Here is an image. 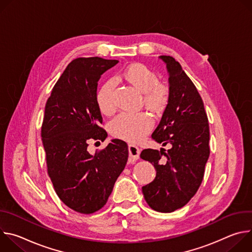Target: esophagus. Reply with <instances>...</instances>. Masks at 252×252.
Instances as JSON below:
<instances>
[{
	"mask_svg": "<svg viewBox=\"0 0 252 252\" xmlns=\"http://www.w3.org/2000/svg\"><path fill=\"white\" fill-rule=\"evenodd\" d=\"M140 150L134 145H128V161L134 163L139 158Z\"/></svg>",
	"mask_w": 252,
	"mask_h": 252,
	"instance_id": "obj_1",
	"label": "esophagus"
}]
</instances>
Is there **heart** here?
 Segmentation results:
<instances>
[{"label": "heart", "instance_id": "obj_1", "mask_svg": "<svg viewBox=\"0 0 252 252\" xmlns=\"http://www.w3.org/2000/svg\"><path fill=\"white\" fill-rule=\"evenodd\" d=\"M122 78L135 90L143 94V103L156 114L164 111L169 99L168 88L158 82L155 71L148 65L134 63L127 65L122 73ZM95 102L99 112L104 116H112L117 110L115 99V83H104L96 92ZM153 119L145 113L119 115L110 124L111 133L129 142H136L145 137L153 128Z\"/></svg>", "mask_w": 252, "mask_h": 252}]
</instances>
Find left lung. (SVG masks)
I'll return each mask as SVG.
<instances>
[{
    "label": "left lung",
    "mask_w": 252,
    "mask_h": 252,
    "mask_svg": "<svg viewBox=\"0 0 252 252\" xmlns=\"http://www.w3.org/2000/svg\"><path fill=\"white\" fill-rule=\"evenodd\" d=\"M169 74V99L152 137L171 148L147 149L140 158L154 164L157 175L142 187L148 204L158 212L185 206L199 189L209 157L208 119L200 94L181 63L170 56L159 57Z\"/></svg>",
    "instance_id": "obj_1"
}]
</instances>
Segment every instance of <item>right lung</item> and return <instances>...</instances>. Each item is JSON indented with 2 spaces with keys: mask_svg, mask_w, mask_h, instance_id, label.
Here are the masks:
<instances>
[{
  "mask_svg": "<svg viewBox=\"0 0 252 252\" xmlns=\"http://www.w3.org/2000/svg\"><path fill=\"white\" fill-rule=\"evenodd\" d=\"M119 63L98 57L71 61L54 86L45 107L42 140L48 173L60 199L73 210L90 214L99 210L125 169L127 145L113 139L91 155V141H103L106 131L95 102L97 82Z\"/></svg>",
  "mask_w": 252,
  "mask_h": 252,
  "instance_id": "obj_1",
  "label": "right lung"
}]
</instances>
